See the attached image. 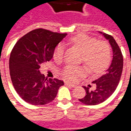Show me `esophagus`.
<instances>
[{"label":"esophagus","mask_w":131,"mask_h":131,"mask_svg":"<svg viewBox=\"0 0 131 131\" xmlns=\"http://www.w3.org/2000/svg\"><path fill=\"white\" fill-rule=\"evenodd\" d=\"M65 85H69V86H70V87H71V88H75V87L77 86L76 85L72 84V83H69V82H65Z\"/></svg>","instance_id":"obj_1"}]
</instances>
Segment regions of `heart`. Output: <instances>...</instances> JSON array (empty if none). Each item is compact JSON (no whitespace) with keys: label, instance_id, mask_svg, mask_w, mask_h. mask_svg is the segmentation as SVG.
<instances>
[{"label":"heart","instance_id":"obj_1","mask_svg":"<svg viewBox=\"0 0 131 131\" xmlns=\"http://www.w3.org/2000/svg\"><path fill=\"white\" fill-rule=\"evenodd\" d=\"M69 44L82 52L81 62L88 66L93 73H100L106 69L112 60L111 46L105 40H97L95 38L88 35L79 34L69 40ZM64 47L59 44L54 49L53 58L57 62H61L64 56ZM87 69L84 67L68 65L63 69L62 77L67 81H77L79 77H84Z\"/></svg>","mask_w":131,"mask_h":131}]
</instances>
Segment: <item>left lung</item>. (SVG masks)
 Wrapping results in <instances>:
<instances>
[{
  "instance_id": "1",
  "label": "left lung",
  "mask_w": 131,
  "mask_h": 131,
  "mask_svg": "<svg viewBox=\"0 0 131 131\" xmlns=\"http://www.w3.org/2000/svg\"><path fill=\"white\" fill-rule=\"evenodd\" d=\"M99 33L104 36L112 46V60L104 74L93 81V83L95 85L93 90L91 91L88 87L83 86L86 95L83 98L79 99V100L87 105L100 104L109 98L117 88L123 71V55L118 44L112 36L100 31ZM89 87L91 86L89 85Z\"/></svg>"
}]
</instances>
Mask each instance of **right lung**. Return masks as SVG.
Here are the masks:
<instances>
[{"instance_id":"add662e5","label":"right lung","mask_w":131,"mask_h":131,"mask_svg":"<svg viewBox=\"0 0 131 131\" xmlns=\"http://www.w3.org/2000/svg\"><path fill=\"white\" fill-rule=\"evenodd\" d=\"M67 35L37 29L15 45L9 60L10 77L15 91L25 102L33 105L48 104L64 85L61 80L46 78L39 69L52 58L56 46Z\"/></svg>"}]
</instances>
